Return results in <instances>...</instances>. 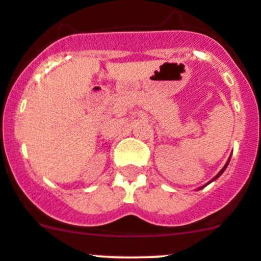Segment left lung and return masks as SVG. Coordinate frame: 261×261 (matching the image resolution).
I'll return each mask as SVG.
<instances>
[{"label": "left lung", "instance_id": "8db88e82", "mask_svg": "<svg viewBox=\"0 0 261 261\" xmlns=\"http://www.w3.org/2000/svg\"><path fill=\"white\" fill-rule=\"evenodd\" d=\"M229 161H231V158H228V161H227V163H226V164H224V167H223V168H222V169H221V171H219V172H218V174H217V176H216V177H214V178H213V179H212V181H211V182H213V181H214V179H217V178H218V177H219V176H221V174H222V173H223V172H224V169H226V168H227V166H228ZM211 182H208V184H211Z\"/></svg>", "mask_w": 261, "mask_h": 261}]
</instances>
